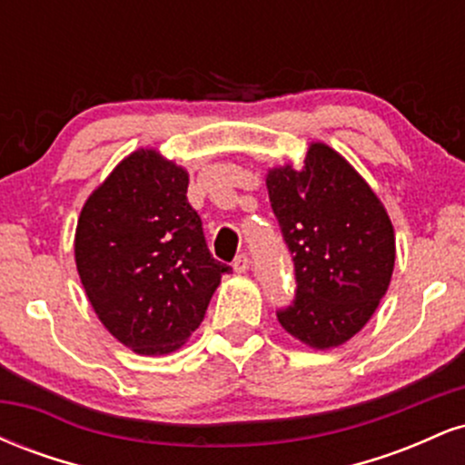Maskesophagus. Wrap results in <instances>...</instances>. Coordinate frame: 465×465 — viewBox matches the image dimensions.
Masks as SVG:
<instances>
[{"label": "esophagus", "mask_w": 465, "mask_h": 465, "mask_svg": "<svg viewBox=\"0 0 465 465\" xmlns=\"http://www.w3.org/2000/svg\"><path fill=\"white\" fill-rule=\"evenodd\" d=\"M249 264H251L249 255L247 253H240V255H236V260H233V271H236V273H247Z\"/></svg>", "instance_id": "1"}]
</instances>
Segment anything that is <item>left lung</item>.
<instances>
[{"label": "left lung", "mask_w": 465, "mask_h": 465, "mask_svg": "<svg viewBox=\"0 0 465 465\" xmlns=\"http://www.w3.org/2000/svg\"><path fill=\"white\" fill-rule=\"evenodd\" d=\"M266 188L297 282L277 322L314 350L343 345L370 322L391 282L396 238L387 210L322 142L311 143L302 170H269Z\"/></svg>", "instance_id": "1"}]
</instances>
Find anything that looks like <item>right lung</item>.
Returning <instances> with one entry per match:
<instances>
[{"instance_id":"1","label":"right lung","mask_w":465,"mask_h":465,"mask_svg":"<svg viewBox=\"0 0 465 465\" xmlns=\"http://www.w3.org/2000/svg\"><path fill=\"white\" fill-rule=\"evenodd\" d=\"M188 173L153 148L122 159L80 212L74 253L87 300L122 345L170 354L199 328L221 277Z\"/></svg>"}]
</instances>
